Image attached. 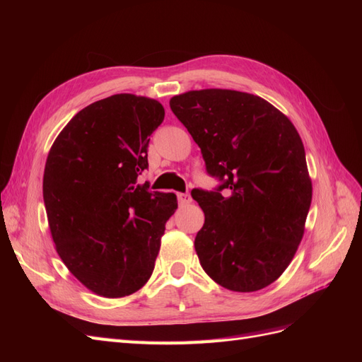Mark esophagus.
I'll return each instance as SVG.
<instances>
[{
  "instance_id": "esophagus-1",
  "label": "esophagus",
  "mask_w": 362,
  "mask_h": 362,
  "mask_svg": "<svg viewBox=\"0 0 362 362\" xmlns=\"http://www.w3.org/2000/svg\"><path fill=\"white\" fill-rule=\"evenodd\" d=\"M177 196H178V202H180L181 206H184V205H187V204L192 202V198H190L189 193H178Z\"/></svg>"
}]
</instances>
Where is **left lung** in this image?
I'll list each match as a JSON object with an SVG mask.
<instances>
[{
	"label": "left lung",
	"instance_id": "8db88e82",
	"mask_svg": "<svg viewBox=\"0 0 362 362\" xmlns=\"http://www.w3.org/2000/svg\"><path fill=\"white\" fill-rule=\"evenodd\" d=\"M169 104L201 148L206 172L222 181L216 192L192 190L205 214L194 238L202 269L231 291L270 286L299 247L313 199L298 129L245 92L190 90Z\"/></svg>",
	"mask_w": 362,
	"mask_h": 362
}]
</instances>
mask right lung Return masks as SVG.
<instances>
[{
  "mask_svg": "<svg viewBox=\"0 0 362 362\" xmlns=\"http://www.w3.org/2000/svg\"><path fill=\"white\" fill-rule=\"evenodd\" d=\"M164 119L146 96L117 93L76 113L54 140L43 173L49 231L64 266L86 288L124 298L148 282L173 193L149 192V136Z\"/></svg>",
  "mask_w": 362,
  "mask_h": 362,
  "instance_id": "right-lung-1",
  "label": "right lung"
}]
</instances>
